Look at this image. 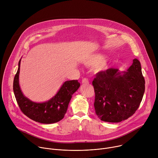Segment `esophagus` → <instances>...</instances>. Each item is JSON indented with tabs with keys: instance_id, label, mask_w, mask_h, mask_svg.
Wrapping results in <instances>:
<instances>
[{
	"instance_id": "1",
	"label": "esophagus",
	"mask_w": 158,
	"mask_h": 158,
	"mask_svg": "<svg viewBox=\"0 0 158 158\" xmlns=\"http://www.w3.org/2000/svg\"><path fill=\"white\" fill-rule=\"evenodd\" d=\"M82 84H88V83H89V80H88V79H87V78H84V79L82 80Z\"/></svg>"
}]
</instances>
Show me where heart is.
Wrapping results in <instances>:
<instances>
[{"mask_svg": "<svg viewBox=\"0 0 158 158\" xmlns=\"http://www.w3.org/2000/svg\"><path fill=\"white\" fill-rule=\"evenodd\" d=\"M105 59L104 55L102 54H94L87 57L84 63L86 65H93L96 64H98L102 62ZM107 67V63L106 62H102L98 65V69L99 70H103Z\"/></svg>", "mask_w": 158, "mask_h": 158, "instance_id": "b5f03b06", "label": "heart"}]
</instances>
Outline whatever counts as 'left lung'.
<instances>
[{
	"label": "left lung",
	"mask_w": 158,
	"mask_h": 158,
	"mask_svg": "<svg viewBox=\"0 0 158 158\" xmlns=\"http://www.w3.org/2000/svg\"><path fill=\"white\" fill-rule=\"evenodd\" d=\"M95 92L94 108L103 121L119 123L134 114L145 91L141 63L133 59L126 71L110 68L96 74L93 81Z\"/></svg>",
	"instance_id": "left-lung-1"
}]
</instances>
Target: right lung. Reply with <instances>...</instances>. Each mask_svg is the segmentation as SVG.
I'll return each mask as SVG.
<instances>
[{
    "instance_id": "add662e5",
    "label": "right lung",
    "mask_w": 158,
    "mask_h": 158,
    "mask_svg": "<svg viewBox=\"0 0 158 158\" xmlns=\"http://www.w3.org/2000/svg\"><path fill=\"white\" fill-rule=\"evenodd\" d=\"M20 59L18 70L14 77L13 90L17 104L23 113L36 122L52 124L62 119L67 112L73 94L77 91L80 83L77 80L67 81L63 83L56 94L49 100L43 102H35L26 98L19 85Z\"/></svg>"
}]
</instances>
